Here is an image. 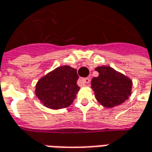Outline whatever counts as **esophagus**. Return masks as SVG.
<instances>
[{"label":"esophagus","mask_w":152,"mask_h":152,"mask_svg":"<svg viewBox=\"0 0 152 152\" xmlns=\"http://www.w3.org/2000/svg\"><path fill=\"white\" fill-rule=\"evenodd\" d=\"M90 81H91V79L89 78V77H87V78H80V79L78 80V84H79L80 86H85V85H88V84L90 83Z\"/></svg>","instance_id":"obj_1"}]
</instances>
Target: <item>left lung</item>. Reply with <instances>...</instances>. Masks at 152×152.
I'll return each mask as SVG.
<instances>
[{
  "mask_svg": "<svg viewBox=\"0 0 152 152\" xmlns=\"http://www.w3.org/2000/svg\"><path fill=\"white\" fill-rule=\"evenodd\" d=\"M99 76L91 80L96 100L105 108L122 104L132 94V80L109 66H97Z\"/></svg>",
  "mask_w": 152,
  "mask_h": 152,
  "instance_id": "left-lung-1",
  "label": "left lung"
}]
</instances>
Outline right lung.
Segmentation results:
<instances>
[{
  "label": "right lung",
  "mask_w": 152,
  "mask_h": 152,
  "mask_svg": "<svg viewBox=\"0 0 152 152\" xmlns=\"http://www.w3.org/2000/svg\"><path fill=\"white\" fill-rule=\"evenodd\" d=\"M79 78L75 68L61 66L42 76L35 86V95L43 106L60 109L70 106L76 99L80 87Z\"/></svg>",
  "instance_id": "add662e5"
}]
</instances>
